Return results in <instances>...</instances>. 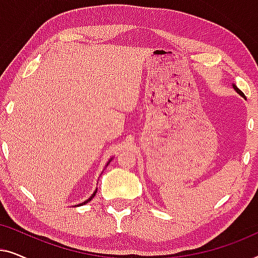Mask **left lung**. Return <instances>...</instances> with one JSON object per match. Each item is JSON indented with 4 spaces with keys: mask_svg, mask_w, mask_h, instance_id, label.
Wrapping results in <instances>:
<instances>
[{
    "mask_svg": "<svg viewBox=\"0 0 258 258\" xmlns=\"http://www.w3.org/2000/svg\"><path fill=\"white\" fill-rule=\"evenodd\" d=\"M232 88H234V89H235L236 91H237V93H238L239 95H241V96H242L243 98H245V96H244V94H243V93H242V91H241V90H239V89H238V88L235 86V84H232Z\"/></svg>",
    "mask_w": 258,
    "mask_h": 258,
    "instance_id": "left-lung-1",
    "label": "left lung"
}]
</instances>
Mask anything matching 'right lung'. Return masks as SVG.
Returning <instances> with one entry per match:
<instances>
[{
  "mask_svg": "<svg viewBox=\"0 0 258 258\" xmlns=\"http://www.w3.org/2000/svg\"><path fill=\"white\" fill-rule=\"evenodd\" d=\"M112 160V157L110 158V160H109V162H110ZM109 162H108V163H107V165L109 164ZM96 191H97V189L96 190H95V191H94V194H93V195H91L90 197H89V199H88V200H86V201H84V202L83 203H80V204H77V207H79V206H83V204H86V203H88V202H89V201H91V200H93L94 199V196H95V194H96Z\"/></svg>",
  "mask_w": 258,
  "mask_h": 258,
  "instance_id": "right-lung-1",
  "label": "right lung"
}]
</instances>
